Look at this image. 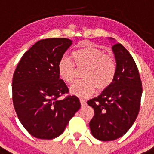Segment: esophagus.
<instances>
[{"label":"esophagus","mask_w":154,"mask_h":154,"mask_svg":"<svg viewBox=\"0 0 154 154\" xmlns=\"http://www.w3.org/2000/svg\"><path fill=\"white\" fill-rule=\"evenodd\" d=\"M80 102H81V106H85L86 105V103H87L85 99H80Z\"/></svg>","instance_id":"obj_1"}]
</instances>
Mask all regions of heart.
I'll return each mask as SVG.
<instances>
[{"label": "heart", "instance_id": "heart-1", "mask_svg": "<svg viewBox=\"0 0 154 154\" xmlns=\"http://www.w3.org/2000/svg\"><path fill=\"white\" fill-rule=\"evenodd\" d=\"M72 57L77 68H85V78L71 86L70 91L73 94L88 96L96 88L103 91L112 85L117 73V64L112 55L92 45H82L72 52ZM58 72L67 83L73 82L77 77V68L69 58L63 57L59 60Z\"/></svg>", "mask_w": 154, "mask_h": 154}]
</instances>
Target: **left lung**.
Wrapping results in <instances>:
<instances>
[{
	"label": "left lung",
	"mask_w": 154,
	"mask_h": 154,
	"mask_svg": "<svg viewBox=\"0 0 154 154\" xmlns=\"http://www.w3.org/2000/svg\"><path fill=\"white\" fill-rule=\"evenodd\" d=\"M113 51L117 63L114 81L101 95L88 101L95 114L89 123L91 134L101 141H113L131 128L140 109L143 88L131 54L120 43Z\"/></svg>",
	"instance_id": "1"
}]
</instances>
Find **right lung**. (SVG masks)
Here are the masks:
<instances>
[{"label": "right lung", "mask_w": 154, "mask_h": 154, "mask_svg": "<svg viewBox=\"0 0 154 154\" xmlns=\"http://www.w3.org/2000/svg\"><path fill=\"white\" fill-rule=\"evenodd\" d=\"M72 41L67 38L41 40L23 55L12 78V100L19 121L26 131L41 139H52L64 131L81 108L59 78L58 63Z\"/></svg>", "instance_id": "right-lung-1"}]
</instances>
